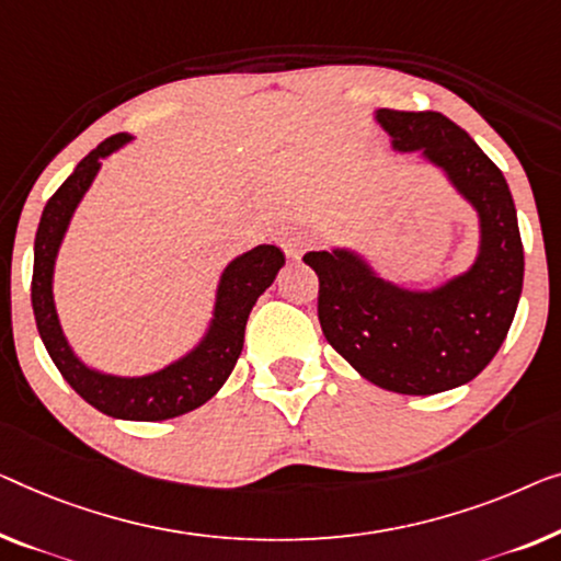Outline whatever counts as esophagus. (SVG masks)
<instances>
[{
    "mask_svg": "<svg viewBox=\"0 0 561 561\" xmlns=\"http://www.w3.org/2000/svg\"><path fill=\"white\" fill-rule=\"evenodd\" d=\"M313 240L316 238L308 230H300V227H290V230L280 234V248L286 250L290 257H300V253H304L306 248L313 245Z\"/></svg>",
    "mask_w": 561,
    "mask_h": 561,
    "instance_id": "34e87169",
    "label": "esophagus"
}]
</instances>
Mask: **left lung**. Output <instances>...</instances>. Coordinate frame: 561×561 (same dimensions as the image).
Listing matches in <instances>:
<instances>
[{
  "mask_svg": "<svg viewBox=\"0 0 561 561\" xmlns=\"http://www.w3.org/2000/svg\"><path fill=\"white\" fill-rule=\"evenodd\" d=\"M377 118L397 149H422L473 202L481 255L433 294L389 286L344 250L306 253L304 263L319 275L323 336L364 379L389 392L437 394L481 375L508 334L524 283L516 207L501 169L448 116L381 108Z\"/></svg>",
  "mask_w": 561,
  "mask_h": 561,
  "instance_id": "left-lung-1",
  "label": "left lung"
}]
</instances>
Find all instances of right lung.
Returning a JSON list of instances; mask_svg holds the SVG:
<instances>
[{
  "mask_svg": "<svg viewBox=\"0 0 561 561\" xmlns=\"http://www.w3.org/2000/svg\"><path fill=\"white\" fill-rule=\"evenodd\" d=\"M126 141V134L108 136L101 141L80 161L76 172L58 186V192L47 199L35 234L32 311H35L39 339H43L55 367L88 404L111 417L157 422L197 410L225 385L242 352L248 316L253 311L255 300L275 280L286 257L275 245H257L227 265L220 280V294H217L213 331L202 341L197 352H192L186 359L172 364L164 371L141 379H121L83 367L72 356L60 331L58 313H55L53 265L72 209L78 207L80 197L91 186L95 172L101 169V159Z\"/></svg>",
  "mask_w": 561,
  "mask_h": 561,
  "instance_id": "obj_1",
  "label": "right lung"
}]
</instances>
